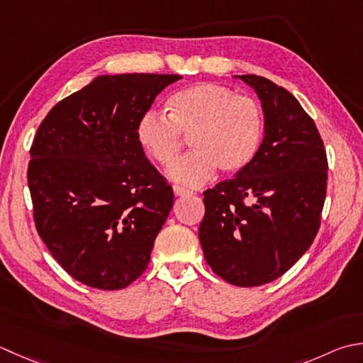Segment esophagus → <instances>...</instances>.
<instances>
[{
    "instance_id": "obj_1",
    "label": "esophagus",
    "mask_w": 363,
    "mask_h": 363,
    "mask_svg": "<svg viewBox=\"0 0 363 363\" xmlns=\"http://www.w3.org/2000/svg\"><path fill=\"white\" fill-rule=\"evenodd\" d=\"M173 191H174L176 196H184V195H189L190 194L189 189H184L181 186H173Z\"/></svg>"
}]
</instances>
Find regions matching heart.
<instances>
[{
  "instance_id": "heart-1",
  "label": "heart",
  "mask_w": 363,
  "mask_h": 363,
  "mask_svg": "<svg viewBox=\"0 0 363 363\" xmlns=\"http://www.w3.org/2000/svg\"><path fill=\"white\" fill-rule=\"evenodd\" d=\"M168 116L149 111L138 119L137 138L149 157L172 165L182 147V135H191L195 149L168 169L176 182L198 187L216 169L239 173L250 165L262 137V113L257 101L236 96L216 83H196L176 91L167 102Z\"/></svg>"
}]
</instances>
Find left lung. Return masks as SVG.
I'll list each match as a JSON object with an SVG mask.
<instances>
[{
  "instance_id": "1",
  "label": "left lung",
  "mask_w": 363,
  "mask_h": 363,
  "mask_svg": "<svg viewBox=\"0 0 363 363\" xmlns=\"http://www.w3.org/2000/svg\"><path fill=\"white\" fill-rule=\"evenodd\" d=\"M257 92L264 138L250 165L204 191L200 244L231 285L271 283L308 250L321 222L328 157L299 101L258 75H234Z\"/></svg>"
}]
</instances>
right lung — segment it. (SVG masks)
<instances>
[{"label": "right lung", "mask_w": 363, "mask_h": 363, "mask_svg": "<svg viewBox=\"0 0 363 363\" xmlns=\"http://www.w3.org/2000/svg\"><path fill=\"white\" fill-rule=\"evenodd\" d=\"M181 75H99L56 104L31 146L40 239L83 285L123 289L146 271L174 195L146 159L138 119Z\"/></svg>", "instance_id": "obj_1"}]
</instances>
